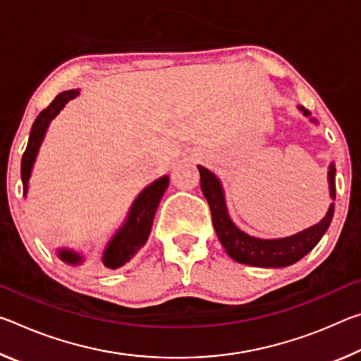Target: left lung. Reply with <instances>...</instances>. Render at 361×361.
Segmentation results:
<instances>
[{
    "mask_svg": "<svg viewBox=\"0 0 361 361\" xmlns=\"http://www.w3.org/2000/svg\"><path fill=\"white\" fill-rule=\"evenodd\" d=\"M298 109L305 118H310V111H307L304 106H298ZM310 122L317 124V119L310 118ZM197 169L200 173V188H202L207 202L210 205L213 226H215L218 239L224 247L226 253L234 261L240 262V264L266 269L295 264L320 242L329 224H331L334 202L329 205L325 218L320 223L310 226V228L298 232V234L282 237V239H259V237L250 235L245 231L237 228L235 223L231 219L221 180L210 172L209 169L202 166H197ZM334 175L336 169L334 162H331L328 167V186L329 197L333 200L336 199Z\"/></svg>",
    "mask_w": 361,
    "mask_h": 361,
    "instance_id": "left-lung-1",
    "label": "left lung"
}]
</instances>
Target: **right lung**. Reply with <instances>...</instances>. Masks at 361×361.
<instances>
[{
  "mask_svg": "<svg viewBox=\"0 0 361 361\" xmlns=\"http://www.w3.org/2000/svg\"><path fill=\"white\" fill-rule=\"evenodd\" d=\"M79 95V89L65 90V92L59 94L51 105L46 109H42L38 118L33 122L32 132H30L27 149L23 152L22 157V183H23V195L27 197L28 185H30V176H32V170L35 166L36 156H38L42 140L46 137V132L49 129L51 121L62 111L63 106L70 100L76 99ZM169 186V176L164 175L156 181H152L151 185L146 186L142 192H140L133 204L130 207L129 213L122 223L121 228L116 231V234L111 237V240L108 242V245L103 252L102 262L108 269H118L124 266L126 262H129L133 256L138 253V250L142 248L146 240H148L149 232L152 228V221H154V215L157 210V205L161 202L164 192ZM57 256L66 264H82L84 256L81 253L75 252V250L68 248H60L57 252Z\"/></svg>",
  "mask_w": 361,
  "mask_h": 361,
  "instance_id": "right-lung-1",
  "label": "right lung"
}]
</instances>
